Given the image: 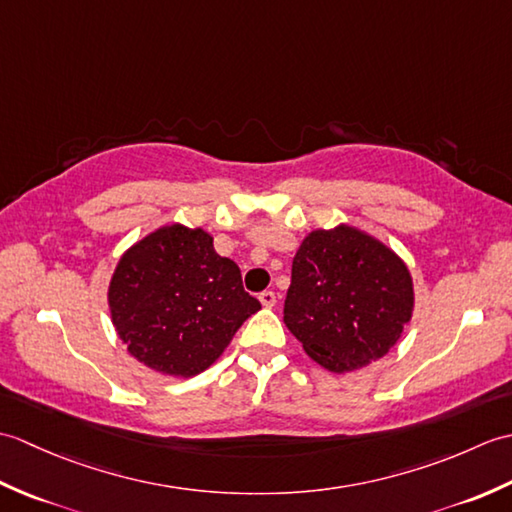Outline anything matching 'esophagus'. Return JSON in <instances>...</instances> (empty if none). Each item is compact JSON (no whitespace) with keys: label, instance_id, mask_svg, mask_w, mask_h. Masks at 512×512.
I'll list each match as a JSON object with an SVG mask.
<instances>
[{"label":"esophagus","instance_id":"esophagus-1","mask_svg":"<svg viewBox=\"0 0 512 512\" xmlns=\"http://www.w3.org/2000/svg\"><path fill=\"white\" fill-rule=\"evenodd\" d=\"M259 301H262V306H266V308H273L275 303H277V295L273 290H264L262 295H259Z\"/></svg>","mask_w":512,"mask_h":512}]
</instances>
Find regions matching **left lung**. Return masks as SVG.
I'll use <instances>...</instances> for the list:
<instances>
[{"label":"left lung","instance_id":"left-lung-1","mask_svg":"<svg viewBox=\"0 0 512 512\" xmlns=\"http://www.w3.org/2000/svg\"><path fill=\"white\" fill-rule=\"evenodd\" d=\"M411 310L407 266L352 226L312 231L292 259L284 321L312 361L330 372H354L383 358Z\"/></svg>","mask_w":512,"mask_h":512}]
</instances>
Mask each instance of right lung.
Here are the masks:
<instances>
[{
	"instance_id": "1",
	"label": "right lung",
	"mask_w": 512,
	"mask_h": 512,
	"mask_svg": "<svg viewBox=\"0 0 512 512\" xmlns=\"http://www.w3.org/2000/svg\"><path fill=\"white\" fill-rule=\"evenodd\" d=\"M114 328L140 363L169 376L213 365L262 303L242 286L213 237L180 224L158 228L121 257L110 284Z\"/></svg>"
}]
</instances>
